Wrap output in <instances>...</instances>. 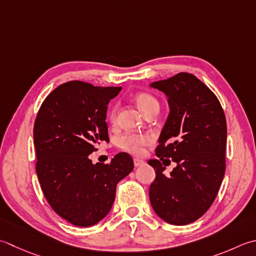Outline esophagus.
<instances>
[{
    "label": "esophagus",
    "mask_w": 256,
    "mask_h": 256,
    "mask_svg": "<svg viewBox=\"0 0 256 256\" xmlns=\"http://www.w3.org/2000/svg\"><path fill=\"white\" fill-rule=\"evenodd\" d=\"M133 161H134V165H135V166H141V165H143L144 164V161H142V160H140V158H134L133 160Z\"/></svg>",
    "instance_id": "obj_1"
}]
</instances>
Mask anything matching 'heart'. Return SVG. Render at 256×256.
<instances>
[{
	"instance_id": "obj_1",
	"label": "heart",
	"mask_w": 256,
	"mask_h": 256,
	"mask_svg": "<svg viewBox=\"0 0 256 256\" xmlns=\"http://www.w3.org/2000/svg\"><path fill=\"white\" fill-rule=\"evenodd\" d=\"M135 101H136L138 106L144 114L152 108L158 106L156 98L152 96L151 94H148V93H138L136 95V98H135ZM115 116H116V108H114L112 110L111 114H110V118H111V121H114ZM151 142H152V138L150 136V135L126 133L118 138L116 145L120 148L124 150V151L138 155L143 152V148L145 145H148Z\"/></svg>"
}]
</instances>
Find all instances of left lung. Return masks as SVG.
<instances>
[{
    "label": "left lung",
    "mask_w": 256,
    "mask_h": 256,
    "mask_svg": "<svg viewBox=\"0 0 256 256\" xmlns=\"http://www.w3.org/2000/svg\"><path fill=\"white\" fill-rule=\"evenodd\" d=\"M168 98L170 114L148 162L155 170L150 201L163 221L185 225L196 221L216 198L225 173L226 120L218 98L190 73L150 84ZM177 163L168 178L160 160Z\"/></svg>",
    "instance_id": "obj_1"
}]
</instances>
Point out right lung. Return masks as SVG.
<instances>
[{"label": "right lung", "instance_id": "1", "mask_svg": "<svg viewBox=\"0 0 256 256\" xmlns=\"http://www.w3.org/2000/svg\"><path fill=\"white\" fill-rule=\"evenodd\" d=\"M121 88L66 82L48 95L35 120L36 174L44 196L76 226H92L106 216L118 183L134 168L125 152L108 164H93L88 158L100 142L110 141L108 104Z\"/></svg>", "mask_w": 256, "mask_h": 256}]
</instances>
